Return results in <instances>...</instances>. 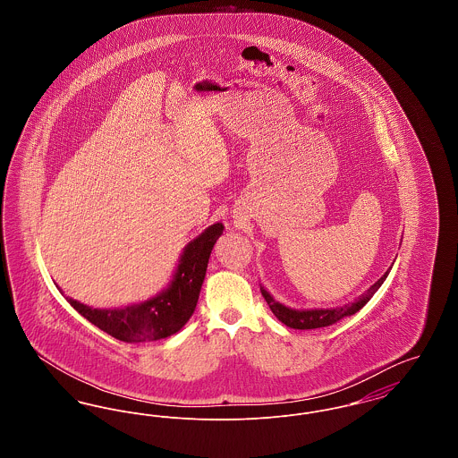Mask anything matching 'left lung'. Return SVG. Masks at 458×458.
Masks as SVG:
<instances>
[{
	"label": "left lung",
	"instance_id": "left-lung-1",
	"mask_svg": "<svg viewBox=\"0 0 458 458\" xmlns=\"http://www.w3.org/2000/svg\"><path fill=\"white\" fill-rule=\"evenodd\" d=\"M392 269V267H390ZM390 269L376 282V284L370 286L369 290L360 295L357 301H353L352 304L344 305V307H333V309H307V310H297V309H290L286 305L276 302L271 293L261 286L262 297L264 301L269 305V309L273 310V314L288 327H293V329H316V327H329V325H335L338 323L340 319L347 318L355 314L357 310H360L364 305L368 304L370 301V297L377 292V288L383 284V282L386 280Z\"/></svg>",
	"mask_w": 458,
	"mask_h": 458
}]
</instances>
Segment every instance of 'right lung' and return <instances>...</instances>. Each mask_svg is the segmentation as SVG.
I'll return each mask as SVG.
<instances>
[{"label":"right lung","instance_id":"add662e5","mask_svg":"<svg viewBox=\"0 0 458 458\" xmlns=\"http://www.w3.org/2000/svg\"><path fill=\"white\" fill-rule=\"evenodd\" d=\"M223 228L221 223H215L192 240L183 249L172 284L146 302L123 309H92L70 297L66 301L89 323L120 342L142 344L168 338L185 327L196 310L209 256Z\"/></svg>","mask_w":458,"mask_h":458}]
</instances>
